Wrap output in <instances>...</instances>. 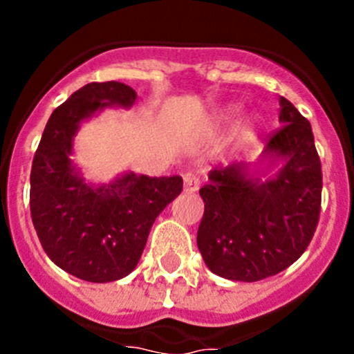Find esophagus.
<instances>
[{
  "label": "esophagus",
  "mask_w": 354,
  "mask_h": 354,
  "mask_svg": "<svg viewBox=\"0 0 354 354\" xmlns=\"http://www.w3.org/2000/svg\"><path fill=\"white\" fill-rule=\"evenodd\" d=\"M200 187V180L197 174L194 173H187L183 174V188L185 192H188V194H194V192H197Z\"/></svg>",
  "instance_id": "esophagus-1"
}]
</instances>
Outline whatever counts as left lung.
<instances>
[{
  "mask_svg": "<svg viewBox=\"0 0 354 354\" xmlns=\"http://www.w3.org/2000/svg\"><path fill=\"white\" fill-rule=\"evenodd\" d=\"M283 127L267 137V154L286 157V166L266 183L243 176L231 164L210 171L200 188L205 203L197 245L214 274L253 281L276 276L303 255L315 234L322 203V164L312 124L281 97Z\"/></svg>",
  "mask_w": 354,
  "mask_h": 354,
  "instance_id": "8db88e82",
  "label": "left lung"
}]
</instances>
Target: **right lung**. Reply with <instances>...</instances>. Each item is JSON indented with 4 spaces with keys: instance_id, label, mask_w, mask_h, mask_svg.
<instances>
[{
    "instance_id": "1",
    "label": "right lung",
    "mask_w": 354,
    "mask_h": 354,
    "mask_svg": "<svg viewBox=\"0 0 354 354\" xmlns=\"http://www.w3.org/2000/svg\"><path fill=\"white\" fill-rule=\"evenodd\" d=\"M137 94L121 82H92L53 111L30 171V216L49 259L78 279L109 283L137 267L149 231L183 188L181 176L128 173L108 187L84 183L71 166L80 121L104 106H131Z\"/></svg>"
}]
</instances>
